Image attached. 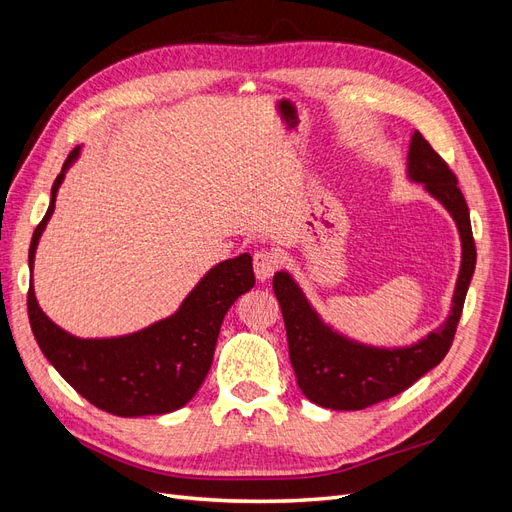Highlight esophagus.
<instances>
[{
  "instance_id": "esophagus-1",
  "label": "esophagus",
  "mask_w": 512,
  "mask_h": 512,
  "mask_svg": "<svg viewBox=\"0 0 512 512\" xmlns=\"http://www.w3.org/2000/svg\"><path fill=\"white\" fill-rule=\"evenodd\" d=\"M277 254L269 250H260L254 254V273L258 282H267L269 277L277 271Z\"/></svg>"
}]
</instances>
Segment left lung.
<instances>
[{"label": "left lung", "instance_id": "1", "mask_svg": "<svg viewBox=\"0 0 512 512\" xmlns=\"http://www.w3.org/2000/svg\"><path fill=\"white\" fill-rule=\"evenodd\" d=\"M408 179L423 183L425 192L451 213L461 239V267L453 292L451 314L436 331L410 346H369L335 331L307 301L288 271L273 275V290L286 322L290 363L303 395L316 406L331 410H363L399 395L436 367L451 348L463 301L476 267V247L470 211L457 188V177L425 141L412 134Z\"/></svg>", "mask_w": 512, "mask_h": 512}]
</instances>
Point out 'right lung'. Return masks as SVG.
I'll use <instances>...</instances> for the list:
<instances>
[{"label": "right lung", "instance_id": "add662e5", "mask_svg": "<svg viewBox=\"0 0 512 512\" xmlns=\"http://www.w3.org/2000/svg\"><path fill=\"white\" fill-rule=\"evenodd\" d=\"M79 153L81 147H76L68 156L51 188L49 209L34 230L29 245L32 273L57 190ZM254 284L250 254L222 260L200 277L173 316L121 337L83 339L57 327L38 305L34 277L29 280L27 312L42 354L89 404L126 418L168 414L183 408L200 389L226 312Z\"/></svg>", "mask_w": 512, "mask_h": 512}]
</instances>
